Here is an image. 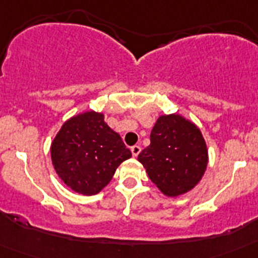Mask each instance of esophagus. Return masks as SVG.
Listing matches in <instances>:
<instances>
[{"label":"esophagus","mask_w":258,"mask_h":258,"mask_svg":"<svg viewBox=\"0 0 258 258\" xmlns=\"http://www.w3.org/2000/svg\"><path fill=\"white\" fill-rule=\"evenodd\" d=\"M132 154H133V156L134 157H137L138 156V155H140V152H141V146L140 145H136V146H133V147H132Z\"/></svg>","instance_id":"obj_1"}]
</instances>
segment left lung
I'll return each mask as SVG.
<instances>
[{"instance_id": "obj_1", "label": "left lung", "mask_w": 258, "mask_h": 258, "mask_svg": "<svg viewBox=\"0 0 258 258\" xmlns=\"http://www.w3.org/2000/svg\"><path fill=\"white\" fill-rule=\"evenodd\" d=\"M208 149L197 124L178 113L161 115L140 155L149 178L169 198L192 190L208 166Z\"/></svg>"}]
</instances>
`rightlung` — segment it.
I'll list each match as a JSON object with an SVG mask.
<instances>
[{"label":"right lung","instance_id":"right-lung-1","mask_svg":"<svg viewBox=\"0 0 258 258\" xmlns=\"http://www.w3.org/2000/svg\"><path fill=\"white\" fill-rule=\"evenodd\" d=\"M50 155L59 178L72 191L89 197L101 192L118 165L132 157L120 134L95 111L68 118L54 137Z\"/></svg>","mask_w":258,"mask_h":258}]
</instances>
